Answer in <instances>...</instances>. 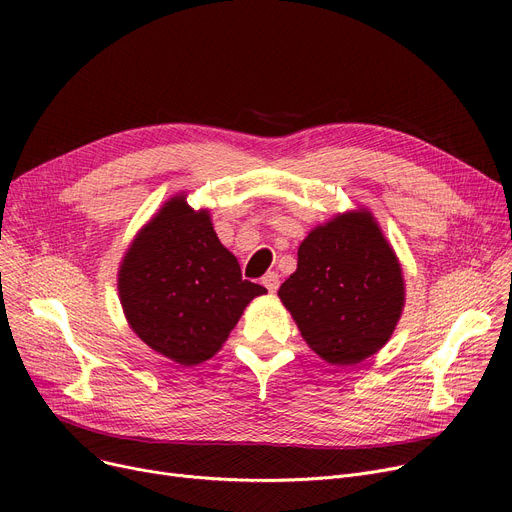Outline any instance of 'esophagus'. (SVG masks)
Listing matches in <instances>:
<instances>
[{"mask_svg":"<svg viewBox=\"0 0 512 512\" xmlns=\"http://www.w3.org/2000/svg\"><path fill=\"white\" fill-rule=\"evenodd\" d=\"M261 284H263L267 290H270V292H276L278 286H280V276H278L276 272L265 274V276L261 278Z\"/></svg>","mask_w":512,"mask_h":512,"instance_id":"34e87169","label":"esophagus"}]
</instances>
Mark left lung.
Returning a JSON list of instances; mask_svg holds the SVG:
<instances>
[{
    "instance_id": "left-lung-1",
    "label": "left lung",
    "mask_w": 512,
    "mask_h": 512,
    "mask_svg": "<svg viewBox=\"0 0 512 512\" xmlns=\"http://www.w3.org/2000/svg\"><path fill=\"white\" fill-rule=\"evenodd\" d=\"M278 297L311 351L355 365L384 348L405 309L400 261L365 207L315 226Z\"/></svg>"
}]
</instances>
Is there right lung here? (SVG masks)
I'll use <instances>...</instances> for the list:
<instances>
[{"label":"right lung","instance_id":"obj_1","mask_svg":"<svg viewBox=\"0 0 512 512\" xmlns=\"http://www.w3.org/2000/svg\"><path fill=\"white\" fill-rule=\"evenodd\" d=\"M267 290L242 280L236 257L213 230L209 209L170 197L132 238L118 267L130 330L155 353L191 367L211 359L242 311Z\"/></svg>","mask_w":512,"mask_h":512}]
</instances>
